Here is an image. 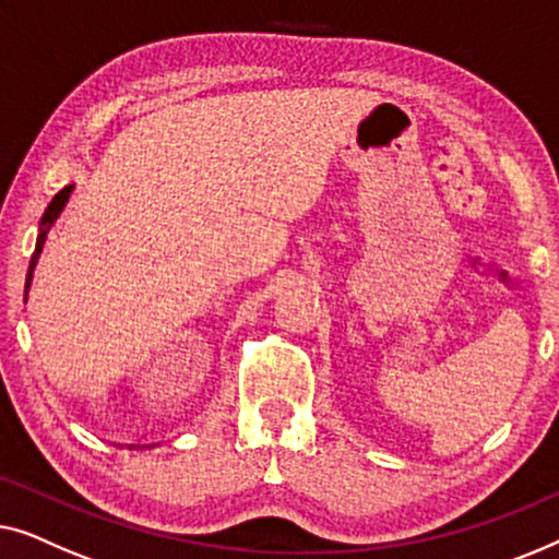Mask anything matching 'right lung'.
Masks as SVG:
<instances>
[{"mask_svg": "<svg viewBox=\"0 0 559 559\" xmlns=\"http://www.w3.org/2000/svg\"><path fill=\"white\" fill-rule=\"evenodd\" d=\"M70 192H73V185L62 187V190H60L58 194H55L52 202L47 204L45 215H43V219H40V227H37V246H35V253H33V258H29V271H27V278H25V304H27L29 286H33L35 265H37V261H40V253H43V248H45L47 233H50V227H52L55 223H58L60 212L66 210V204H68V200H70ZM129 448H139V445H129ZM146 448H152V445H146Z\"/></svg>", "mask_w": 559, "mask_h": 559, "instance_id": "1", "label": "right lung"}]
</instances>
